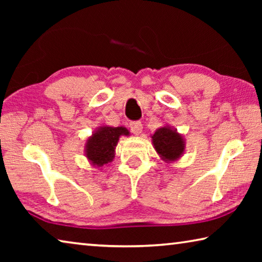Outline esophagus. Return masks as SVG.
Listing matches in <instances>:
<instances>
[{"label": "esophagus", "mask_w": 262, "mask_h": 262, "mask_svg": "<svg viewBox=\"0 0 262 262\" xmlns=\"http://www.w3.org/2000/svg\"><path fill=\"white\" fill-rule=\"evenodd\" d=\"M130 130L134 135H140L142 133V129H143V126H142V123L140 121H134V122H130Z\"/></svg>", "instance_id": "34e87169"}]
</instances>
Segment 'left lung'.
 <instances>
[{
	"mask_svg": "<svg viewBox=\"0 0 262 262\" xmlns=\"http://www.w3.org/2000/svg\"><path fill=\"white\" fill-rule=\"evenodd\" d=\"M151 141L158 156L167 164L178 161L184 155L186 148L184 136L171 126L158 128L151 135Z\"/></svg>",
	"mask_w": 262,
	"mask_h": 262,
	"instance_id": "obj_1",
	"label": "left lung"
}]
</instances>
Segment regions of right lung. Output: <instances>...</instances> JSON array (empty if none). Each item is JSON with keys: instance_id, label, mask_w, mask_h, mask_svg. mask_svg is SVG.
Wrapping results in <instances>:
<instances>
[{"instance_id": "1", "label": "right lung", "mask_w": 262, "mask_h": 262, "mask_svg": "<svg viewBox=\"0 0 262 262\" xmlns=\"http://www.w3.org/2000/svg\"><path fill=\"white\" fill-rule=\"evenodd\" d=\"M130 133L126 127L100 126L88 137L84 154L95 167H103L106 164L113 162L115 156V147L121 136H129Z\"/></svg>"}]
</instances>
